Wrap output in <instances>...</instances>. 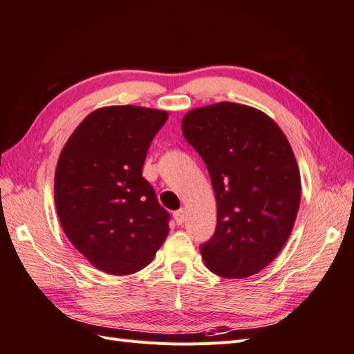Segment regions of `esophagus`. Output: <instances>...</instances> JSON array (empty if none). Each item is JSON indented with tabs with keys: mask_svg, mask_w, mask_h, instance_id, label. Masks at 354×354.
I'll return each instance as SVG.
<instances>
[{
	"mask_svg": "<svg viewBox=\"0 0 354 354\" xmlns=\"http://www.w3.org/2000/svg\"><path fill=\"white\" fill-rule=\"evenodd\" d=\"M174 216H175V221H176V224L178 225H180V224H184V221H185V218H187V211L184 209H179V211H176L175 214H174Z\"/></svg>",
	"mask_w": 354,
	"mask_h": 354,
	"instance_id": "esophagus-1",
	"label": "esophagus"
}]
</instances>
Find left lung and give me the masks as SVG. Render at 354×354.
Returning a JSON list of instances; mask_svg holds the SVG:
<instances>
[{"label":"left lung","mask_w":354,"mask_h":354,"mask_svg":"<svg viewBox=\"0 0 354 354\" xmlns=\"http://www.w3.org/2000/svg\"><path fill=\"white\" fill-rule=\"evenodd\" d=\"M183 134L202 157L216 198V229L201 245L206 268L223 278L257 274L293 230L301 174L283 130L265 112L221 102L189 111Z\"/></svg>","instance_id":"8db88e82"}]
</instances>
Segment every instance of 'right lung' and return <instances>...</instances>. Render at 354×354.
<instances>
[{
  "label": "right lung",
  "instance_id": "obj_1",
  "mask_svg": "<svg viewBox=\"0 0 354 354\" xmlns=\"http://www.w3.org/2000/svg\"><path fill=\"white\" fill-rule=\"evenodd\" d=\"M167 112L107 106L70 136L55 170V206L68 241L111 275L148 266L169 234V212L142 176L153 136Z\"/></svg>",
  "mask_w": 354,
  "mask_h": 354
}]
</instances>
